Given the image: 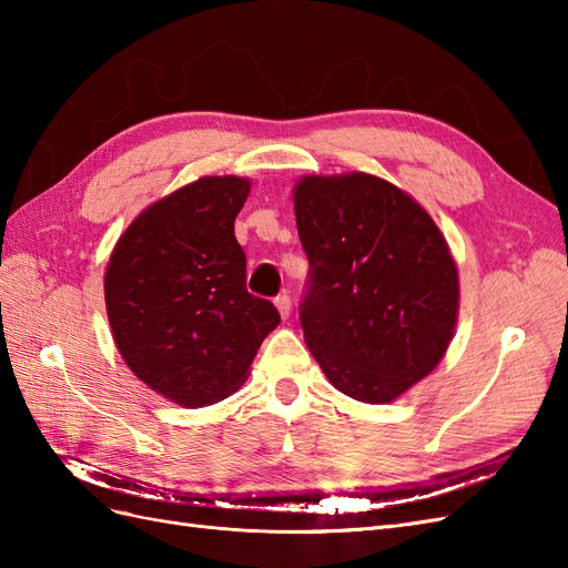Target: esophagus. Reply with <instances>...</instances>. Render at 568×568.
Segmentation results:
<instances>
[{"label":"esophagus","instance_id":"esophagus-1","mask_svg":"<svg viewBox=\"0 0 568 568\" xmlns=\"http://www.w3.org/2000/svg\"><path fill=\"white\" fill-rule=\"evenodd\" d=\"M274 305H277V311H280L282 320H286L288 313H291V298H288L286 294H280L277 298H274Z\"/></svg>","mask_w":568,"mask_h":568}]
</instances>
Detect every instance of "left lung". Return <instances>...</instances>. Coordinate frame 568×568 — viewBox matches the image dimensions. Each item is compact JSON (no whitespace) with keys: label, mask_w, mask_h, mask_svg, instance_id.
Returning a JSON list of instances; mask_svg holds the SVG:
<instances>
[{"label":"left lung","mask_w":568,"mask_h":568,"mask_svg":"<svg viewBox=\"0 0 568 568\" xmlns=\"http://www.w3.org/2000/svg\"><path fill=\"white\" fill-rule=\"evenodd\" d=\"M311 263L301 324L334 388L382 405L432 374L459 311L457 265L422 205L367 173L294 186Z\"/></svg>","instance_id":"left-lung-1"}]
</instances>
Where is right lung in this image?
<instances>
[{"instance_id": "add662e5", "label": "right lung", "mask_w": 568, "mask_h": 568, "mask_svg": "<svg viewBox=\"0 0 568 568\" xmlns=\"http://www.w3.org/2000/svg\"><path fill=\"white\" fill-rule=\"evenodd\" d=\"M251 182L201 178L151 203L118 239L104 277L118 353L151 390L182 407L225 400L280 324L246 291L234 236Z\"/></svg>"}]
</instances>
